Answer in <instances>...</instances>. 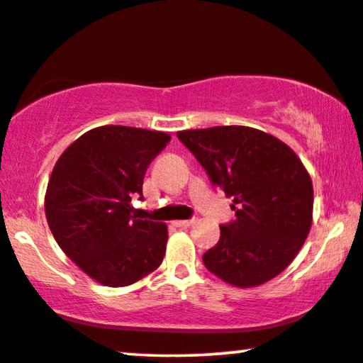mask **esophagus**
Here are the masks:
<instances>
[{
	"instance_id": "esophagus-1",
	"label": "esophagus",
	"mask_w": 363,
	"mask_h": 363,
	"mask_svg": "<svg viewBox=\"0 0 363 363\" xmlns=\"http://www.w3.org/2000/svg\"><path fill=\"white\" fill-rule=\"evenodd\" d=\"M194 219H187V220H174L172 224L176 225V227H181V229H184V227H189V225H192L194 224Z\"/></svg>"
}]
</instances>
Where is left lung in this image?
Here are the masks:
<instances>
[{
	"mask_svg": "<svg viewBox=\"0 0 363 363\" xmlns=\"http://www.w3.org/2000/svg\"><path fill=\"white\" fill-rule=\"evenodd\" d=\"M211 182L232 197L235 219L202 255L207 270L235 287H255L296 259L312 225L313 187L287 144L247 125L179 131Z\"/></svg>",
	"mask_w": 363,
	"mask_h": 363,
	"instance_id": "8db88e82",
	"label": "left lung"
}]
</instances>
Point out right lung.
<instances>
[{
    "label": "right lung",
    "mask_w": 363,
    "mask_h": 363,
    "mask_svg": "<svg viewBox=\"0 0 363 363\" xmlns=\"http://www.w3.org/2000/svg\"><path fill=\"white\" fill-rule=\"evenodd\" d=\"M169 141L161 131L101 125L77 138L52 169L48 225L62 252L103 286H131L162 262L167 227L138 219L131 199L143 196L147 166Z\"/></svg>",
    "instance_id": "add662e5"
}]
</instances>
